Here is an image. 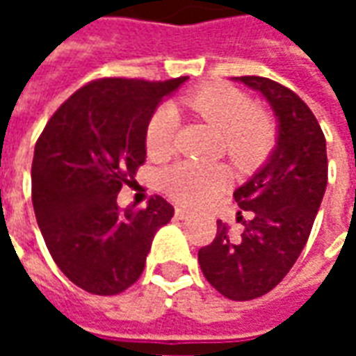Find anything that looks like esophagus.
Here are the masks:
<instances>
[{"mask_svg": "<svg viewBox=\"0 0 356 356\" xmlns=\"http://www.w3.org/2000/svg\"><path fill=\"white\" fill-rule=\"evenodd\" d=\"M175 216H177L179 219H188V217H191V211L186 208H177L175 209Z\"/></svg>", "mask_w": 356, "mask_h": 356, "instance_id": "1", "label": "esophagus"}]
</instances>
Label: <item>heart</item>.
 I'll list each match as a JSON object with an SVG mask.
<instances>
[{
	"mask_svg": "<svg viewBox=\"0 0 356 356\" xmlns=\"http://www.w3.org/2000/svg\"><path fill=\"white\" fill-rule=\"evenodd\" d=\"M183 106L223 133L227 154L240 168H254L268 154L275 143V124L263 110L255 108L252 97L242 89L211 83L186 93ZM179 116L171 104L160 106L150 116L145 133L147 154L160 162L173 154ZM231 171L223 163L183 160L163 171L162 185L173 200L200 206L225 191Z\"/></svg>",
	"mask_w": 356,
	"mask_h": 356,
	"instance_id": "obj_1",
	"label": "heart"
}]
</instances>
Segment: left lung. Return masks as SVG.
<instances>
[{"instance_id":"8db88e82","label":"left lung","mask_w":356,"mask_h":356,"mask_svg":"<svg viewBox=\"0 0 356 356\" xmlns=\"http://www.w3.org/2000/svg\"><path fill=\"white\" fill-rule=\"evenodd\" d=\"M234 81L265 97L276 116V145L254 177L234 191L250 219L229 238L217 221L216 240L198 252L206 280L234 301L265 296L290 273L313 229L328 183L326 139L314 114L291 89L261 76ZM240 221H241V211Z\"/></svg>"}]
</instances>
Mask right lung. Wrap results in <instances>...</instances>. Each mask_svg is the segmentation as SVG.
<instances>
[{"label": "right lung", "mask_w": 356, "mask_h": 356, "mask_svg": "<svg viewBox=\"0 0 356 356\" xmlns=\"http://www.w3.org/2000/svg\"><path fill=\"white\" fill-rule=\"evenodd\" d=\"M188 78H104L66 99L34 148L32 202L53 261L81 290L116 296L139 280L152 238L173 217L162 196L122 209L118 193L147 160L145 133Z\"/></svg>", "instance_id": "1"}]
</instances>
